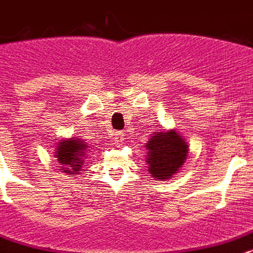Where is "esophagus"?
<instances>
[{
	"instance_id": "esophagus-1",
	"label": "esophagus",
	"mask_w": 253,
	"mask_h": 253,
	"mask_svg": "<svg viewBox=\"0 0 253 253\" xmlns=\"http://www.w3.org/2000/svg\"><path fill=\"white\" fill-rule=\"evenodd\" d=\"M123 136H125V135H123L122 132H118V134H115V145H117V146L123 145V139H125Z\"/></svg>"
}]
</instances>
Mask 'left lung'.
Wrapping results in <instances>:
<instances>
[{
	"label": "left lung",
	"instance_id": "1",
	"mask_svg": "<svg viewBox=\"0 0 253 253\" xmlns=\"http://www.w3.org/2000/svg\"><path fill=\"white\" fill-rule=\"evenodd\" d=\"M147 169L155 179L171 178L186 161L188 143L175 130L154 132L145 145Z\"/></svg>",
	"mask_w": 253,
	"mask_h": 253
}]
</instances>
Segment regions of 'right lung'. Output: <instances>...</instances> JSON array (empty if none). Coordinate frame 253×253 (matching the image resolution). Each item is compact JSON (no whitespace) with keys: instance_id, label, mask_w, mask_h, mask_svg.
I'll use <instances>...</instances> for the list:
<instances>
[{"instance_id":"1","label":"right lung","mask_w":253,"mask_h":253,"mask_svg":"<svg viewBox=\"0 0 253 253\" xmlns=\"http://www.w3.org/2000/svg\"><path fill=\"white\" fill-rule=\"evenodd\" d=\"M85 142L71 138L61 139L56 146L55 157L60 164V170L67 174H79L84 165V160H87V153L89 150Z\"/></svg>"}]
</instances>
